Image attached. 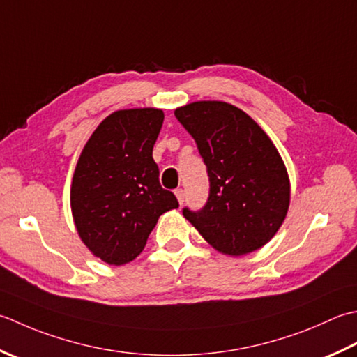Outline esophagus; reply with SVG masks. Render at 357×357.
<instances>
[{"label": "esophagus", "instance_id": "34e87169", "mask_svg": "<svg viewBox=\"0 0 357 357\" xmlns=\"http://www.w3.org/2000/svg\"><path fill=\"white\" fill-rule=\"evenodd\" d=\"M174 195H176V198H178V201H179V204L183 206V202H184V197H185V193H184L183 188H176V190H174Z\"/></svg>", "mask_w": 357, "mask_h": 357}]
</instances>
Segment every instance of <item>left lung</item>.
<instances>
[{"mask_svg": "<svg viewBox=\"0 0 357 357\" xmlns=\"http://www.w3.org/2000/svg\"><path fill=\"white\" fill-rule=\"evenodd\" d=\"M207 167L206 206L183 215L218 252L240 257L263 248L289 208V176L280 153L252 117L218 100L174 111Z\"/></svg>", "mask_w": 357, "mask_h": 357, "instance_id": "left-lung-1", "label": "left lung"}]
</instances>
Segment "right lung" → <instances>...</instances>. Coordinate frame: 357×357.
I'll return each instance as SVG.
<instances>
[{
	"label": "right lung",
	"mask_w": 357,
	"mask_h": 357,
	"mask_svg": "<svg viewBox=\"0 0 357 357\" xmlns=\"http://www.w3.org/2000/svg\"><path fill=\"white\" fill-rule=\"evenodd\" d=\"M162 109H121L105 117L83 146L71 185V211L85 246L114 266L142 252L159 216L179 207L159 184L153 145Z\"/></svg>",
	"instance_id": "add662e5"
}]
</instances>
